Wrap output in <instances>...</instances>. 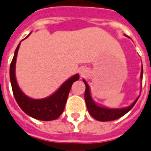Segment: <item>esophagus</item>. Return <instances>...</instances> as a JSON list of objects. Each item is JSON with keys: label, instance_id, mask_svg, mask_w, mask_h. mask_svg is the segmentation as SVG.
I'll return each mask as SVG.
<instances>
[{"label": "esophagus", "instance_id": "34e87169", "mask_svg": "<svg viewBox=\"0 0 151 151\" xmlns=\"http://www.w3.org/2000/svg\"><path fill=\"white\" fill-rule=\"evenodd\" d=\"M81 76L85 75V72H84V71H81Z\"/></svg>", "mask_w": 151, "mask_h": 151}]
</instances>
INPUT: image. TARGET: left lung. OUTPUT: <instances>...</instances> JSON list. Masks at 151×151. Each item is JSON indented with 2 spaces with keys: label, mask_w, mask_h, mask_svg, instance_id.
Segmentation results:
<instances>
[{
  "label": "left lung",
  "mask_w": 151,
  "mask_h": 151,
  "mask_svg": "<svg viewBox=\"0 0 151 151\" xmlns=\"http://www.w3.org/2000/svg\"><path fill=\"white\" fill-rule=\"evenodd\" d=\"M143 76V67L141 68V76L140 78L142 80ZM83 81L86 85V91H85V100L86 103L88 111L90 115L97 120L100 121H110V120H114L116 119H119L121 116H125V114L133 108L134 104L138 101L139 97L136 98L130 106L125 108H119V109H111V108H106L104 106H98L96 102L93 101L91 96V91H90V87L87 82L83 79Z\"/></svg>",
  "instance_id": "1"
}]
</instances>
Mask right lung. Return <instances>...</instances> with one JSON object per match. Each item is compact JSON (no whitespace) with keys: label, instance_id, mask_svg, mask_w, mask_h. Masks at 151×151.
I'll use <instances>...</instances> for the list:
<instances>
[{"label":"right lung","instance_id":"add662e5","mask_svg":"<svg viewBox=\"0 0 151 151\" xmlns=\"http://www.w3.org/2000/svg\"><path fill=\"white\" fill-rule=\"evenodd\" d=\"M20 45L21 43L17 45L15 50L14 57L10 66V79L12 91L17 104L26 114L36 120L45 121L55 120L62 114L71 86L75 81L79 80L80 76L78 74L71 76L66 81H65L56 91L46 98H30L26 96L20 89L16 78V62Z\"/></svg>","mask_w":151,"mask_h":151}]
</instances>
